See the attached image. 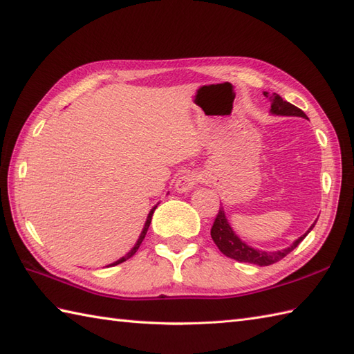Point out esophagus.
Listing matches in <instances>:
<instances>
[{
  "mask_svg": "<svg viewBox=\"0 0 354 354\" xmlns=\"http://www.w3.org/2000/svg\"><path fill=\"white\" fill-rule=\"evenodd\" d=\"M196 184H197V175L194 171H184V174L176 179L175 188L179 193H188L190 190H193Z\"/></svg>",
  "mask_w": 354,
  "mask_h": 354,
  "instance_id": "obj_1",
  "label": "esophagus"
}]
</instances>
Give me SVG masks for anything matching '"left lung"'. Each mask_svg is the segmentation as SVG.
Returning a JSON list of instances; mask_svg holds the SVG:
<instances>
[{"instance_id":"1","label":"left lung","mask_w":354,"mask_h":354,"mask_svg":"<svg viewBox=\"0 0 354 354\" xmlns=\"http://www.w3.org/2000/svg\"><path fill=\"white\" fill-rule=\"evenodd\" d=\"M266 97H268L271 102V114H276V116H297V118H303L308 119V116L303 113L297 106L283 101L281 96L277 93H268L264 92ZM317 221L312 223V226L308 229V231L303 234L300 238H297L290 248L282 249V250H276V252H266V250H259V249H253L250 245L245 244L240 236H238L234 229L229 225V221L226 218V214L223 208L220 207L218 214L214 220V225L211 227V238L214 240L216 245L220 249V252L226 254L227 258H232L238 262H249V264H254L259 267H266V266H271L274 262L281 261L282 258H285L286 254L291 253L297 245L305 240V236L312 231V227L315 226Z\"/></svg>"}]
</instances>
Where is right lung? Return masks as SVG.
Instances as JSON below:
<instances>
[{
  "instance_id": "obj_1",
  "label": "right lung",
  "mask_w": 354,
  "mask_h": 354,
  "mask_svg": "<svg viewBox=\"0 0 354 354\" xmlns=\"http://www.w3.org/2000/svg\"><path fill=\"white\" fill-rule=\"evenodd\" d=\"M157 209V205H155V207L149 211V214H147V218H146V223H145V227H143V231H142V234H140V236H138V240H137V243L134 244V248L131 249L125 257H122L120 259H118L116 262H113V264H110V266H106V267H113V266H118V264H120V262H125L127 259H129L131 257H133V254L138 250V248H140V244H142V241L145 240V236H146V232H147V229H149V225H151V220H152V216H153V211Z\"/></svg>"
}]
</instances>
